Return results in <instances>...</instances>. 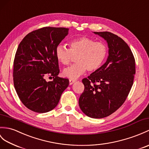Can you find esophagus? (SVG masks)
<instances>
[{
  "instance_id": "34e87169",
  "label": "esophagus",
  "mask_w": 149,
  "mask_h": 149,
  "mask_svg": "<svg viewBox=\"0 0 149 149\" xmlns=\"http://www.w3.org/2000/svg\"><path fill=\"white\" fill-rule=\"evenodd\" d=\"M76 81V79H69V84L70 85H72L73 83H74Z\"/></svg>"
}]
</instances>
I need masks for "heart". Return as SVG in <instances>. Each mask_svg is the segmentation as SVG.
I'll use <instances>...</instances> for the list:
<instances>
[{"instance_id":"obj_1","label":"heart","mask_w":149,"mask_h":149,"mask_svg":"<svg viewBox=\"0 0 149 149\" xmlns=\"http://www.w3.org/2000/svg\"><path fill=\"white\" fill-rule=\"evenodd\" d=\"M55 54L58 61L63 65H68L75 58L76 63L65 68V77L75 79L85 73L94 72L102 67L108 54V47L102 42H95L91 38L81 37L69 42V49L58 46Z\"/></svg>"}]
</instances>
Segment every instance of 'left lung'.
Here are the masks:
<instances>
[{"instance_id":"obj_1","label":"left lung","mask_w":149,"mask_h":149,"mask_svg":"<svg viewBox=\"0 0 149 149\" xmlns=\"http://www.w3.org/2000/svg\"><path fill=\"white\" fill-rule=\"evenodd\" d=\"M107 40L109 56L96 70L82 80L84 90L79 100L86 116L100 119L111 115L126 101L133 84L135 60L128 45L111 32H94Z\"/></svg>"}]
</instances>
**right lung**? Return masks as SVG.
I'll return each mask as SVG.
<instances>
[{"label":"right lung","mask_w":149,"mask_h":149,"mask_svg":"<svg viewBox=\"0 0 149 149\" xmlns=\"http://www.w3.org/2000/svg\"><path fill=\"white\" fill-rule=\"evenodd\" d=\"M68 32L67 28L43 27L28 33L19 44L13 63L14 86L21 102L32 111H51L68 87V79L58 77L55 54ZM46 76L54 80L47 82Z\"/></svg>","instance_id":"right-lung-1"}]
</instances>
